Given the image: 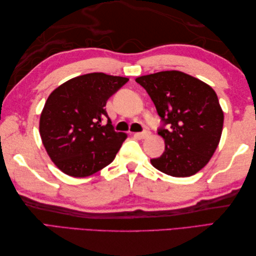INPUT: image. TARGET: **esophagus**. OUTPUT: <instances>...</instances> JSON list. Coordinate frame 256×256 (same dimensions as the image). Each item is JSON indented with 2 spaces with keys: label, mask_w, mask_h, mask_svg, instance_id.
<instances>
[{
  "label": "esophagus",
  "mask_w": 256,
  "mask_h": 256,
  "mask_svg": "<svg viewBox=\"0 0 256 256\" xmlns=\"http://www.w3.org/2000/svg\"><path fill=\"white\" fill-rule=\"evenodd\" d=\"M150 131H143V132H140V133H135V136H138L140 138H146L148 136H150Z\"/></svg>",
  "instance_id": "obj_1"
}]
</instances>
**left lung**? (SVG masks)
Listing matches in <instances>:
<instances>
[{
  "label": "left lung",
  "instance_id": "left-lung-1",
  "mask_svg": "<svg viewBox=\"0 0 256 256\" xmlns=\"http://www.w3.org/2000/svg\"><path fill=\"white\" fill-rule=\"evenodd\" d=\"M160 116L158 134L165 140L156 170L172 177H189L204 168L220 142L224 112L210 86L176 70L136 78Z\"/></svg>",
  "mask_w": 256,
  "mask_h": 256
}]
</instances>
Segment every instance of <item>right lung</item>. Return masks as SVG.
Returning <instances> with one entry per match:
<instances>
[{"mask_svg":"<svg viewBox=\"0 0 256 256\" xmlns=\"http://www.w3.org/2000/svg\"><path fill=\"white\" fill-rule=\"evenodd\" d=\"M128 81L102 72L88 74L68 80L48 96L40 133L47 154L62 172L86 177L116 158L126 134L114 130L104 106ZM106 118L108 122L103 126Z\"/></svg>","mask_w":256,"mask_h":256,"instance_id":"obj_1","label":"right lung"}]
</instances>
